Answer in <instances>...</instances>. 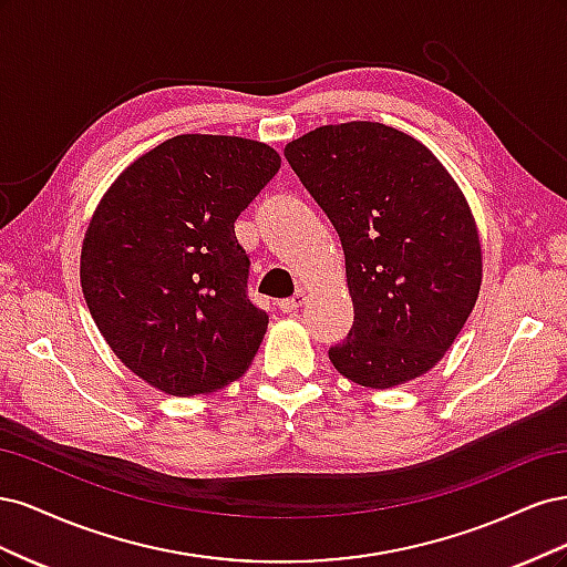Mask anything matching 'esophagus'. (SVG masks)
<instances>
[{"label":"esophagus","mask_w":567,"mask_h":567,"mask_svg":"<svg viewBox=\"0 0 567 567\" xmlns=\"http://www.w3.org/2000/svg\"><path fill=\"white\" fill-rule=\"evenodd\" d=\"M302 305H305V293H300V290H298V293H296L293 298H286V300H281V302H279L281 312H286V315H290V312H298Z\"/></svg>","instance_id":"1"}]
</instances>
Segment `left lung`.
Segmentation results:
<instances>
[{
  "label": "left lung",
  "mask_w": 567,
  "mask_h": 567,
  "mask_svg": "<svg viewBox=\"0 0 567 567\" xmlns=\"http://www.w3.org/2000/svg\"><path fill=\"white\" fill-rule=\"evenodd\" d=\"M286 161L336 227L354 323L333 367L385 390L431 371L473 312L483 255L466 196L414 136L383 123L323 125Z\"/></svg>",
  "instance_id": "left-lung-1"
}]
</instances>
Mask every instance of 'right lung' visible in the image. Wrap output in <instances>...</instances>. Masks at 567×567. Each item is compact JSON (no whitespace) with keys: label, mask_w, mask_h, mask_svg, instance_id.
Segmentation results:
<instances>
[{"label":"right lung","mask_w":567,"mask_h":567,"mask_svg":"<svg viewBox=\"0 0 567 567\" xmlns=\"http://www.w3.org/2000/svg\"><path fill=\"white\" fill-rule=\"evenodd\" d=\"M267 144L179 134L120 175L84 234L80 281L111 350L177 398L241 375L269 317L248 298L234 221L279 173Z\"/></svg>","instance_id":"obj_1"}]
</instances>
